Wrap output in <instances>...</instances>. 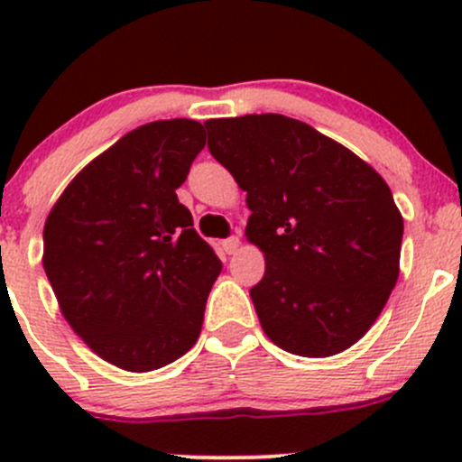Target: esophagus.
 I'll use <instances>...</instances> for the list:
<instances>
[{
    "label": "esophagus",
    "mask_w": 462,
    "mask_h": 462,
    "mask_svg": "<svg viewBox=\"0 0 462 462\" xmlns=\"http://www.w3.org/2000/svg\"><path fill=\"white\" fill-rule=\"evenodd\" d=\"M221 248L226 250V254H235L236 248H239V236H227V239H223Z\"/></svg>",
    "instance_id": "34e87169"
}]
</instances>
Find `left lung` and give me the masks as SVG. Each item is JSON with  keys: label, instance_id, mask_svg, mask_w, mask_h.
<instances>
[{"label": "left lung", "instance_id": "1", "mask_svg": "<svg viewBox=\"0 0 462 462\" xmlns=\"http://www.w3.org/2000/svg\"><path fill=\"white\" fill-rule=\"evenodd\" d=\"M208 149L248 192L245 235L265 257L250 288L279 348L328 357L374 326L400 273L402 217L380 174L301 120H208Z\"/></svg>", "mask_w": 462, "mask_h": 462}]
</instances>
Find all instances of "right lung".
I'll use <instances>...</instances> for the list:
<instances>
[{
	"label": "right lung",
	"instance_id": "1",
	"mask_svg": "<svg viewBox=\"0 0 462 462\" xmlns=\"http://www.w3.org/2000/svg\"><path fill=\"white\" fill-rule=\"evenodd\" d=\"M203 147L197 120L143 125L88 162L46 218L44 270L64 319L118 369H161L201 333L223 265L176 189Z\"/></svg>",
	"mask_w": 462,
	"mask_h": 462
}]
</instances>
